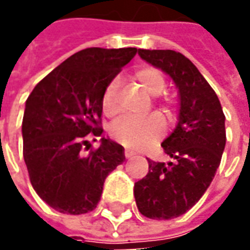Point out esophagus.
Segmentation results:
<instances>
[{
	"mask_svg": "<svg viewBox=\"0 0 250 250\" xmlns=\"http://www.w3.org/2000/svg\"><path fill=\"white\" fill-rule=\"evenodd\" d=\"M134 155H135V152L130 151V149H125V156L127 158V159H131Z\"/></svg>",
	"mask_w": 250,
	"mask_h": 250,
	"instance_id": "34e87169",
	"label": "esophagus"
}]
</instances>
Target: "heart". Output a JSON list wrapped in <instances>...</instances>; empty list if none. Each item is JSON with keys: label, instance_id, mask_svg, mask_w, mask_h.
I'll list each match as a JSON object with an SVG mask.
<instances>
[{"label": "heart", "instance_id": "1", "mask_svg": "<svg viewBox=\"0 0 250 250\" xmlns=\"http://www.w3.org/2000/svg\"><path fill=\"white\" fill-rule=\"evenodd\" d=\"M134 77L140 82L142 88L152 97L160 95L166 88V80L160 70L146 66L138 69ZM117 88L119 80L115 79L108 83L105 90L102 92L101 106L105 113V116L113 117L119 112L117 105ZM173 99L163 98L158 101V109L163 115L171 117L173 113ZM165 131V122L158 115L145 117V119H131L125 117L120 119L110 127V137L119 144L125 145L127 148H145L149 146L153 142H156L162 137Z\"/></svg>", "mask_w": 250, "mask_h": 250}]
</instances>
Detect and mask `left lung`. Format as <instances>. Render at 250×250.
<instances>
[{"instance_id": "obj_1", "label": "left lung", "mask_w": 250, "mask_h": 250, "mask_svg": "<svg viewBox=\"0 0 250 250\" xmlns=\"http://www.w3.org/2000/svg\"><path fill=\"white\" fill-rule=\"evenodd\" d=\"M138 54L167 73L180 95L177 127L162 142L173 162L148 159V174L134 185L141 214L170 220L189 210L213 181L226 146V116L214 90L187 56L171 49H138Z\"/></svg>"}]
</instances>
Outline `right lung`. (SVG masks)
Instances as JSON below:
<instances>
[{"label": "right lung", "mask_w": 250, "mask_h": 250, "mask_svg": "<svg viewBox=\"0 0 250 250\" xmlns=\"http://www.w3.org/2000/svg\"><path fill=\"white\" fill-rule=\"evenodd\" d=\"M137 48H85L47 74L26 101L23 158L40 198L66 214L94 210L105 178L125 162V148L102 137L83 155L87 137H101V98Z\"/></svg>", "instance_id": "add662e5"}]
</instances>
